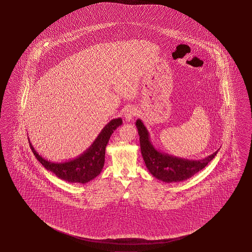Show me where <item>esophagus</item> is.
<instances>
[{
	"mask_svg": "<svg viewBox=\"0 0 252 252\" xmlns=\"http://www.w3.org/2000/svg\"><path fill=\"white\" fill-rule=\"evenodd\" d=\"M137 115V111L135 109L134 107L129 106L127 109L125 110L124 112V118L127 121V122H130L132 121L133 118Z\"/></svg>",
	"mask_w": 252,
	"mask_h": 252,
	"instance_id": "34e87169",
	"label": "esophagus"
}]
</instances>
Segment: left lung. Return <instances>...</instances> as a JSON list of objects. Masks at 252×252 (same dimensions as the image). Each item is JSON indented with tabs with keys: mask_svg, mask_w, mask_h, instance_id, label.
Wrapping results in <instances>:
<instances>
[{
	"mask_svg": "<svg viewBox=\"0 0 252 252\" xmlns=\"http://www.w3.org/2000/svg\"><path fill=\"white\" fill-rule=\"evenodd\" d=\"M136 126L139 135L141 154L146 166L155 178L163 182H180L190 179L197 172L204 169L219 152L218 150L205 159L199 160H187L169 156L168 154L157 151L154 147L150 141L148 130L141 120H137Z\"/></svg>",
	"mask_w": 252,
	"mask_h": 252,
	"instance_id": "obj_1",
	"label": "left lung"
}]
</instances>
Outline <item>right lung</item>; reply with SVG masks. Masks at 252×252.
Listing matches in <instances>:
<instances>
[{
	"instance_id": "obj_1",
	"label": "right lung",
	"mask_w": 252,
	"mask_h": 252,
	"mask_svg": "<svg viewBox=\"0 0 252 252\" xmlns=\"http://www.w3.org/2000/svg\"><path fill=\"white\" fill-rule=\"evenodd\" d=\"M123 124L121 118L112 120L105 125L92 146L81 156L65 162L55 163L43 159L37 153L29 141V146L37 160L46 169L70 183L85 184L100 174L105 163V147L111 135L120 125Z\"/></svg>"
}]
</instances>
